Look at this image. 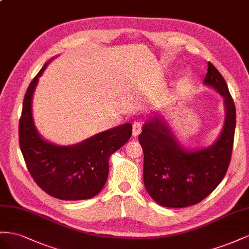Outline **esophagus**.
<instances>
[{
    "mask_svg": "<svg viewBox=\"0 0 249 249\" xmlns=\"http://www.w3.org/2000/svg\"><path fill=\"white\" fill-rule=\"evenodd\" d=\"M142 130V124L140 122H136L132 126V134L133 137H138L139 134L141 133Z\"/></svg>",
    "mask_w": 249,
    "mask_h": 249,
    "instance_id": "esophagus-1",
    "label": "esophagus"
}]
</instances>
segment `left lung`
<instances>
[{
  "label": "left lung",
  "instance_id": "obj_1",
  "mask_svg": "<svg viewBox=\"0 0 249 249\" xmlns=\"http://www.w3.org/2000/svg\"><path fill=\"white\" fill-rule=\"evenodd\" d=\"M203 84L223 98L225 119L211 146L187 149L160 113L148 119L139 142L144 151V184L152 199L166 208L200 202L221 182L230 166L236 128V108L222 75L208 63Z\"/></svg>",
  "mask_w": 249,
  "mask_h": 249
}]
</instances>
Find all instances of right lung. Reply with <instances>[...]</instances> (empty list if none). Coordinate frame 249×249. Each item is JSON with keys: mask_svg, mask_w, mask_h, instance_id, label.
I'll return each mask as SVG.
<instances>
[{"mask_svg": "<svg viewBox=\"0 0 249 249\" xmlns=\"http://www.w3.org/2000/svg\"><path fill=\"white\" fill-rule=\"evenodd\" d=\"M47 61L29 84L19 120V146L33 179L61 200H84L100 193L108 177L110 155L128 142L130 123L102 131L80 143L60 146L42 138L34 124L32 99Z\"/></svg>", "mask_w": 249, "mask_h": 249, "instance_id": "add662e5", "label": "right lung"}]
</instances>
